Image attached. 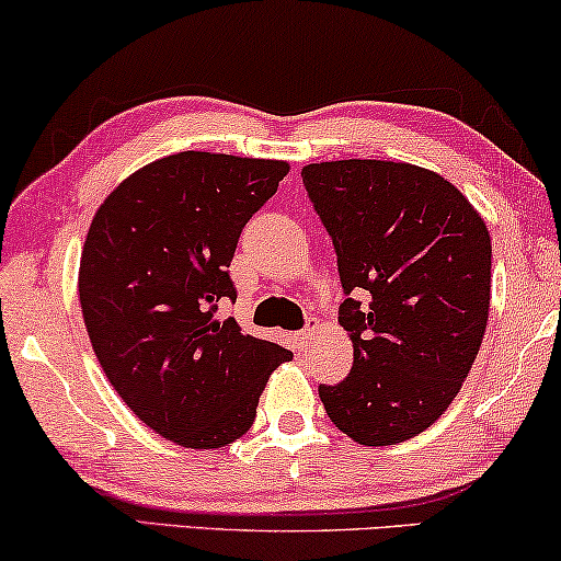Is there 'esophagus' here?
I'll return each mask as SVG.
<instances>
[{"mask_svg":"<svg viewBox=\"0 0 561 561\" xmlns=\"http://www.w3.org/2000/svg\"><path fill=\"white\" fill-rule=\"evenodd\" d=\"M317 329H319V324H317V321H309V324H306V327L301 329V332H298V334H296V342H298V344H301V347H306V344H309V342H311V336H313V334H317Z\"/></svg>","mask_w":561,"mask_h":561,"instance_id":"34e87169","label":"esophagus"}]
</instances>
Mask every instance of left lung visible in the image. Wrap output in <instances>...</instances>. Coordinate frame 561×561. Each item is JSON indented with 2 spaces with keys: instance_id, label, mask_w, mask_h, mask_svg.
<instances>
[{
  "instance_id": "obj_1",
  "label": "left lung",
  "mask_w": 561,
  "mask_h": 561,
  "mask_svg": "<svg viewBox=\"0 0 561 561\" xmlns=\"http://www.w3.org/2000/svg\"><path fill=\"white\" fill-rule=\"evenodd\" d=\"M332 234L355 363L321 386L327 416L365 447L434 424L478 357L490 311V232L455 183L398 160H327L301 168ZM364 311L359 312L358 309Z\"/></svg>"
}]
</instances>
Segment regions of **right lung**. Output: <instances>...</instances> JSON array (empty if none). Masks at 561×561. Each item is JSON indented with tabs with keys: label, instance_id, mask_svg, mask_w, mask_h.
Instances as JSON below:
<instances>
[{
	"label": "right lung",
	"instance_id": "1",
	"mask_svg": "<svg viewBox=\"0 0 561 561\" xmlns=\"http://www.w3.org/2000/svg\"><path fill=\"white\" fill-rule=\"evenodd\" d=\"M286 160L186 150L127 175L81 250L91 347L127 409L163 439L219 449L250 432L265 382L290 352L214 317L237 298L227 267Z\"/></svg>",
	"mask_w": 561,
	"mask_h": 561
}]
</instances>
